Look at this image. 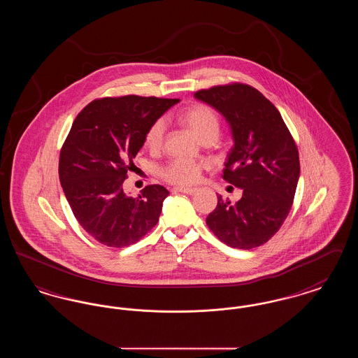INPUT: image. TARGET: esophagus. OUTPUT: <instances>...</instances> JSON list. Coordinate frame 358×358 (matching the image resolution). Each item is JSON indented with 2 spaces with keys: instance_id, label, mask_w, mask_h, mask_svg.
<instances>
[{
  "instance_id": "1",
  "label": "esophagus",
  "mask_w": 358,
  "mask_h": 358,
  "mask_svg": "<svg viewBox=\"0 0 358 358\" xmlns=\"http://www.w3.org/2000/svg\"><path fill=\"white\" fill-rule=\"evenodd\" d=\"M173 192H180L185 194H194L197 192V187H174Z\"/></svg>"
}]
</instances>
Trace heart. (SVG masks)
Returning a JSON list of instances; mask_svg holds the SVG:
<instances>
[{
    "label": "heart",
    "instance_id": "obj_1",
    "mask_svg": "<svg viewBox=\"0 0 358 358\" xmlns=\"http://www.w3.org/2000/svg\"><path fill=\"white\" fill-rule=\"evenodd\" d=\"M178 120L201 142H215L220 134V118L217 113L206 104L197 103L187 107L185 111L181 113ZM164 138L165 123L164 120H155L145 134V146L152 152H158L164 145ZM204 168V162L200 161L174 158L159 169V174L165 181L171 182L173 185L187 187L199 181L200 174Z\"/></svg>",
    "mask_w": 358,
    "mask_h": 358
}]
</instances>
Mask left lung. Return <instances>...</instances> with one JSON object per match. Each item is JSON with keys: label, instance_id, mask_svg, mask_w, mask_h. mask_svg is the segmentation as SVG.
Returning <instances> with one entry per match:
<instances>
[{"label": "left lung", "instance_id": "left-lung-1", "mask_svg": "<svg viewBox=\"0 0 358 358\" xmlns=\"http://www.w3.org/2000/svg\"><path fill=\"white\" fill-rule=\"evenodd\" d=\"M194 98L229 123L235 143L222 178L243 190L236 204L217 196L206 225L232 248L259 247L279 231L294 201L301 171L295 141L278 108L251 85H215Z\"/></svg>", "mask_w": 358, "mask_h": 358}]
</instances>
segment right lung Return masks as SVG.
I'll return each mask as SVG.
<instances>
[{
	"instance_id": "obj_1",
	"label": "right lung",
	"mask_w": 358,
	"mask_h": 358,
	"mask_svg": "<svg viewBox=\"0 0 358 358\" xmlns=\"http://www.w3.org/2000/svg\"><path fill=\"white\" fill-rule=\"evenodd\" d=\"M178 102L136 95L102 98L73 120L60 152L59 178L76 220L104 245H131L158 222L168 189L149 185L131 197L123 192V181L148 129Z\"/></svg>"
}]
</instances>
